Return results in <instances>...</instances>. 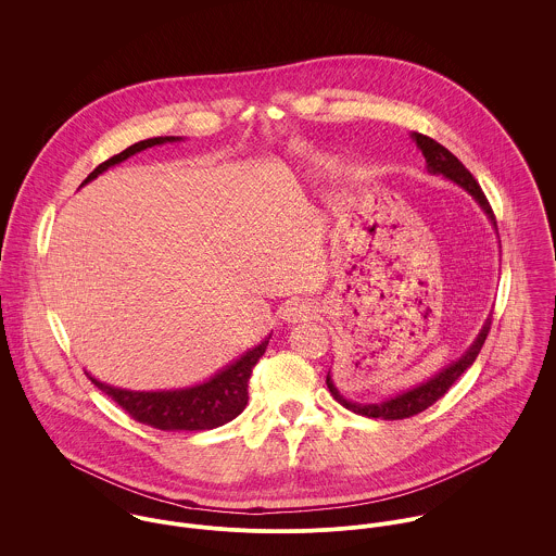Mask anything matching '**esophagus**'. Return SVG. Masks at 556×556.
I'll list each match as a JSON object with an SVG mask.
<instances>
[{
    "mask_svg": "<svg viewBox=\"0 0 556 556\" xmlns=\"http://www.w3.org/2000/svg\"><path fill=\"white\" fill-rule=\"evenodd\" d=\"M313 315V308L306 304V302H287L285 308H282V318L289 320V323H295V320H304Z\"/></svg>",
    "mask_w": 556,
    "mask_h": 556,
    "instance_id": "esophagus-1",
    "label": "esophagus"
}]
</instances>
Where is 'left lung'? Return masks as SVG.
Instances as JSON below:
<instances>
[{
  "mask_svg": "<svg viewBox=\"0 0 556 556\" xmlns=\"http://www.w3.org/2000/svg\"><path fill=\"white\" fill-rule=\"evenodd\" d=\"M413 141L417 143V148L421 150L426 164H428V170L434 173V175H443L447 179H452L454 184H458L460 188H465L477 203L479 207L485 212V216L490 218V223L496 227V218L492 214V207L485 199V194L481 192L479 184L476 181V177L465 168V164L460 160L456 159L447 148H443L441 143H437L434 139L426 137V135H419V132H413ZM490 323L492 318H485L481 331L477 333L476 342L467 349V353L450 364L447 368H443L439 375H434L430 381L404 392V394H397L396 397H390V400H383V402H377V404H359V402H351L346 397L342 396L331 377L327 375V388L331 392V396L336 397L344 408L357 413V415H364V417H375V419H404V417H413L421 410H426L430 404H434L439 397L445 396L447 390L460 379V375L473 366V362L485 342V336L490 331Z\"/></svg>",
  "mask_w": 556,
  "mask_h": 556,
  "instance_id": "8db88e82",
  "label": "left lung"
}]
</instances>
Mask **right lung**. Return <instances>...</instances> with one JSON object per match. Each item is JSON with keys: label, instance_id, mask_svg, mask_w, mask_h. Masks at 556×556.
<instances>
[{"label": "right lung", "instance_id": "right-lung-1", "mask_svg": "<svg viewBox=\"0 0 556 556\" xmlns=\"http://www.w3.org/2000/svg\"><path fill=\"white\" fill-rule=\"evenodd\" d=\"M179 141V137H154L139 141L124 152L115 154L113 159L104 160L98 164L87 179L80 184L96 179L100 173H104L109 166L119 164L148 148ZM269 338H265L254 349L245 351L233 364L223 368L218 375H214L210 381L186 388V390H168V392H132L106 386L91 375V383L102 390L106 396L113 397L132 419L148 424L159 430H212L218 426H225L227 421L236 419L239 413L248 404V381L252 375V368L261 359V355L267 349Z\"/></svg>", "mask_w": 556, "mask_h": 556}]
</instances>
